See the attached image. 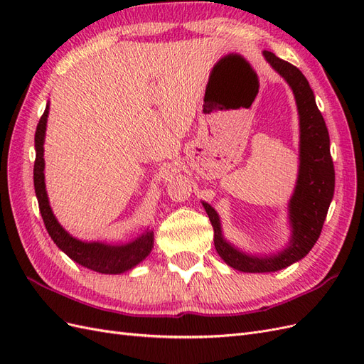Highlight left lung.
<instances>
[{"label":"left lung","instance_id":"obj_1","mask_svg":"<svg viewBox=\"0 0 364 364\" xmlns=\"http://www.w3.org/2000/svg\"><path fill=\"white\" fill-rule=\"evenodd\" d=\"M274 71L291 87L299 112V173L289 203L291 238L289 246L277 255L255 257L238 250L223 238L218 214L211 205L202 202L214 228V246L222 259L235 270L246 273L277 272L302 259L322 232L329 203L334 196L336 173L329 151V135L325 119L317 109L313 90L305 75L294 65L262 51Z\"/></svg>","mask_w":364,"mask_h":364}]
</instances>
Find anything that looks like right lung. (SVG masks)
I'll return each mask as SVG.
<instances>
[{
  "label": "right lung",
  "instance_id": "add662e5",
  "mask_svg": "<svg viewBox=\"0 0 364 364\" xmlns=\"http://www.w3.org/2000/svg\"><path fill=\"white\" fill-rule=\"evenodd\" d=\"M48 109L50 107L47 105L43 115L39 119L35 134L36 159L35 168H33V182H35V193L38 197L39 211L43 220V225H46L51 240L62 252L67 253L71 259L94 272L117 274L134 269L136 264H139L142 259H146L149 253L151 252L153 238H155L153 237V230H146L144 234L126 245L112 246L98 243V241L87 243V241L77 240L73 235H70L67 230L59 225L56 217H54L46 191V176H43V168H46V162H43V141H46Z\"/></svg>",
  "mask_w": 364,
  "mask_h": 364
}]
</instances>
